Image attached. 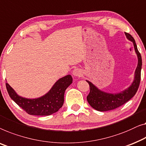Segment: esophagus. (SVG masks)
Returning a JSON list of instances; mask_svg holds the SVG:
<instances>
[{
    "instance_id": "obj_1",
    "label": "esophagus",
    "mask_w": 146,
    "mask_h": 146,
    "mask_svg": "<svg viewBox=\"0 0 146 146\" xmlns=\"http://www.w3.org/2000/svg\"><path fill=\"white\" fill-rule=\"evenodd\" d=\"M72 74L74 76H75V77H80L82 76V72L81 70H80L78 68H76L73 70Z\"/></svg>"
}]
</instances>
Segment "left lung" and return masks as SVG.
<instances>
[{
  "mask_svg": "<svg viewBox=\"0 0 146 146\" xmlns=\"http://www.w3.org/2000/svg\"><path fill=\"white\" fill-rule=\"evenodd\" d=\"M126 38L132 41L134 45L135 52L138 56V66L134 73V81L129 88L117 94H110L103 92L95 86L92 82L86 80L90 85V92L87 96V100L92 107L99 111H107L117 109L128 102L135 96L140 83L141 70L142 62L141 56L139 52L136 41L133 37L128 33H125Z\"/></svg>",
  "mask_w": 146,
  "mask_h": 146,
  "instance_id": "1",
  "label": "left lung"
}]
</instances>
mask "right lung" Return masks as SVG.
<instances>
[{"label": "right lung", "instance_id": "obj_1", "mask_svg": "<svg viewBox=\"0 0 146 146\" xmlns=\"http://www.w3.org/2000/svg\"><path fill=\"white\" fill-rule=\"evenodd\" d=\"M72 83L70 75L57 80L43 96L36 99H27L18 96L8 83L6 90L11 99L27 113L31 115L48 116L57 112L64 103L65 90Z\"/></svg>", "mask_w": 146, "mask_h": 146}]
</instances>
